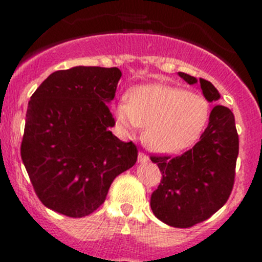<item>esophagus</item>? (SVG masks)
Listing matches in <instances>:
<instances>
[{
	"mask_svg": "<svg viewBox=\"0 0 262 262\" xmlns=\"http://www.w3.org/2000/svg\"><path fill=\"white\" fill-rule=\"evenodd\" d=\"M138 161L139 163H147V161H149V157H148L145 154H143V152H139Z\"/></svg>",
	"mask_w": 262,
	"mask_h": 262,
	"instance_id": "34e87169",
	"label": "esophagus"
}]
</instances>
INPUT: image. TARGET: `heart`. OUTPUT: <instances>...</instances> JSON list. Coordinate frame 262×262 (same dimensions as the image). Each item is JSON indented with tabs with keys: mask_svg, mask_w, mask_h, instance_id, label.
I'll list each match as a JSON object with an SVG mask.
<instances>
[{
	"mask_svg": "<svg viewBox=\"0 0 262 262\" xmlns=\"http://www.w3.org/2000/svg\"><path fill=\"white\" fill-rule=\"evenodd\" d=\"M118 126L126 131L145 127L144 142L159 154H177L198 140L209 122L210 105L198 93L165 84L138 86L114 107Z\"/></svg>",
	"mask_w": 262,
	"mask_h": 262,
	"instance_id": "1",
	"label": "heart"
}]
</instances>
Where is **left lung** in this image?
I'll return each instance as SVG.
<instances>
[{"label":"left lung","instance_id":"left-lung-1","mask_svg":"<svg viewBox=\"0 0 262 262\" xmlns=\"http://www.w3.org/2000/svg\"><path fill=\"white\" fill-rule=\"evenodd\" d=\"M178 76L189 85L200 82L209 102L221 99L210 81H198L182 72H178ZM237 155L239 136L232 111L226 106H214L209 126L191 149L173 159L151 157L163 173V180L151 195L155 216L177 228H187L209 219L223 207L232 191Z\"/></svg>","mask_w":262,"mask_h":262}]
</instances>
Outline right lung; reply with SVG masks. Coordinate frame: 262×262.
<instances>
[{
	"instance_id": "add662e5",
	"label": "right lung",
	"mask_w": 262,
	"mask_h": 262,
	"mask_svg": "<svg viewBox=\"0 0 262 262\" xmlns=\"http://www.w3.org/2000/svg\"><path fill=\"white\" fill-rule=\"evenodd\" d=\"M118 68L51 73L30 98L20 156L41 203L71 217L92 214L111 182L135 165L138 149L113 135Z\"/></svg>"
}]
</instances>
